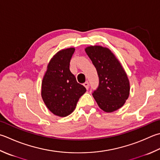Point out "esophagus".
Segmentation results:
<instances>
[{"label":"esophagus","mask_w":160,"mask_h":160,"mask_svg":"<svg viewBox=\"0 0 160 160\" xmlns=\"http://www.w3.org/2000/svg\"><path fill=\"white\" fill-rule=\"evenodd\" d=\"M83 85H84V87H85V88H86L87 89H89V82H87H87H84V83L83 84Z\"/></svg>","instance_id":"esophagus-1"}]
</instances>
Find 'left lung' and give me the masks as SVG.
I'll return each instance as SVG.
<instances>
[{
	"mask_svg": "<svg viewBox=\"0 0 160 160\" xmlns=\"http://www.w3.org/2000/svg\"><path fill=\"white\" fill-rule=\"evenodd\" d=\"M99 78L98 87L92 93L100 108L112 112L121 108L130 93V83L120 62L110 50L94 46L85 48Z\"/></svg>",
	"mask_w": 160,
	"mask_h": 160,
	"instance_id": "left-lung-1",
	"label": "left lung"
}]
</instances>
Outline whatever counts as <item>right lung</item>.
Segmentation results:
<instances>
[{
  "label": "right lung",
  "instance_id": "obj_1",
  "mask_svg": "<svg viewBox=\"0 0 160 160\" xmlns=\"http://www.w3.org/2000/svg\"><path fill=\"white\" fill-rule=\"evenodd\" d=\"M75 48L59 51L53 56L43 78L42 96L52 113L61 117L69 115L86 88L78 83L69 69Z\"/></svg>",
  "mask_w": 160,
  "mask_h": 160
}]
</instances>
